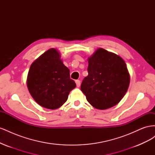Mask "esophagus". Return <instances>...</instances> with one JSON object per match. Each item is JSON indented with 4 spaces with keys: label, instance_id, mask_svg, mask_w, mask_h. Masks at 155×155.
I'll use <instances>...</instances> for the list:
<instances>
[{
    "label": "esophagus",
    "instance_id": "obj_1",
    "mask_svg": "<svg viewBox=\"0 0 155 155\" xmlns=\"http://www.w3.org/2000/svg\"><path fill=\"white\" fill-rule=\"evenodd\" d=\"M76 85L78 87H79L80 86V80H79V79H77L76 80Z\"/></svg>",
    "mask_w": 155,
    "mask_h": 155
}]
</instances>
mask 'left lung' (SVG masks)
<instances>
[{"label":"left lung","mask_w":155,"mask_h":155,"mask_svg":"<svg viewBox=\"0 0 155 155\" xmlns=\"http://www.w3.org/2000/svg\"><path fill=\"white\" fill-rule=\"evenodd\" d=\"M88 75L81 90L87 100L97 109L114 107L122 99L130 83V75L120 56L98 48L88 58Z\"/></svg>","instance_id":"left-lung-1"}]
</instances>
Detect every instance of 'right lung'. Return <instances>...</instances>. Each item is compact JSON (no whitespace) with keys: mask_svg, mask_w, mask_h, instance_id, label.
I'll return each instance as SVG.
<instances>
[{"mask_svg":"<svg viewBox=\"0 0 155 155\" xmlns=\"http://www.w3.org/2000/svg\"><path fill=\"white\" fill-rule=\"evenodd\" d=\"M27 87L34 100L41 107L56 109L67 101L70 92L76 87L70 78L59 51L51 48L31 64Z\"/></svg>","mask_w":155,"mask_h":155,"instance_id":"obj_1","label":"right lung"}]
</instances>
